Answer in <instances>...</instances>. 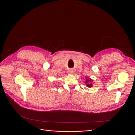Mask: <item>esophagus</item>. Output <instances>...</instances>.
<instances>
[{"label":"esophagus","mask_w":135,"mask_h":135,"mask_svg":"<svg viewBox=\"0 0 135 135\" xmlns=\"http://www.w3.org/2000/svg\"><path fill=\"white\" fill-rule=\"evenodd\" d=\"M69 73H70V74H73L74 73V71L73 70H70L69 71Z\"/></svg>","instance_id":"obj_1"}]
</instances>
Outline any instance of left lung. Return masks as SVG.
<instances>
[{"label":"left lung","instance_id":"1","mask_svg":"<svg viewBox=\"0 0 135 135\" xmlns=\"http://www.w3.org/2000/svg\"><path fill=\"white\" fill-rule=\"evenodd\" d=\"M87 79V78H86ZM92 80L91 79H89L88 78L86 81H85V83L86 84V86L88 88H91L92 86Z\"/></svg>","mask_w":135,"mask_h":135}]
</instances>
